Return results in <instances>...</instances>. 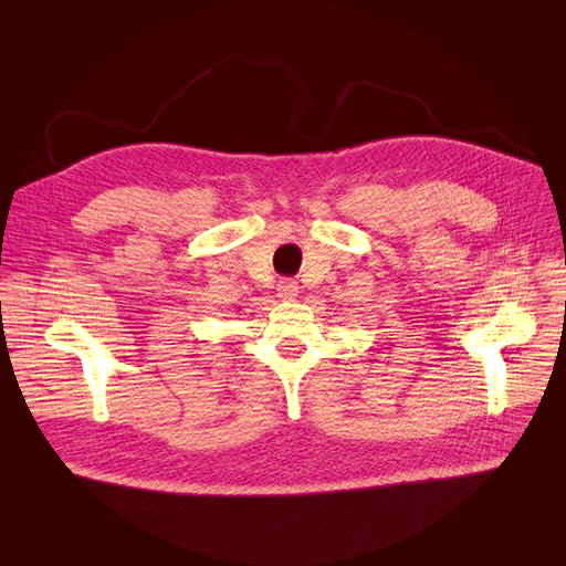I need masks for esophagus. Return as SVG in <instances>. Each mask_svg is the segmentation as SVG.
I'll return each mask as SVG.
<instances>
[{"label": "esophagus", "instance_id": "1", "mask_svg": "<svg viewBox=\"0 0 566 566\" xmlns=\"http://www.w3.org/2000/svg\"><path fill=\"white\" fill-rule=\"evenodd\" d=\"M297 291H300L297 282H293V280H280V284H277V297L284 300V302L295 300Z\"/></svg>", "mask_w": 566, "mask_h": 566}]
</instances>
